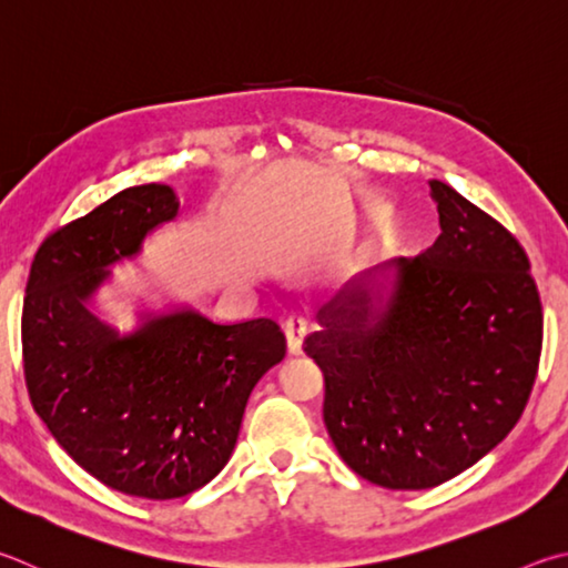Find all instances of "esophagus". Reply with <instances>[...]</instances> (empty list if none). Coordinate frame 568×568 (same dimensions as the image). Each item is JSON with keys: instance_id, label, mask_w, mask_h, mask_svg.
<instances>
[{"instance_id": "1", "label": "esophagus", "mask_w": 568, "mask_h": 568, "mask_svg": "<svg viewBox=\"0 0 568 568\" xmlns=\"http://www.w3.org/2000/svg\"><path fill=\"white\" fill-rule=\"evenodd\" d=\"M307 329H311V320L305 315H291L285 320V343H287V353L291 355H301L303 353V343Z\"/></svg>"}]
</instances>
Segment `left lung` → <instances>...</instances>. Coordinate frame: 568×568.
I'll return each mask as SVG.
<instances>
[{
	"mask_svg": "<svg viewBox=\"0 0 568 568\" xmlns=\"http://www.w3.org/2000/svg\"><path fill=\"white\" fill-rule=\"evenodd\" d=\"M429 191L439 239L349 283L305 339L325 375L329 439L385 489L437 487L497 447L541 355V301L519 241L452 185ZM387 270L393 281L377 282Z\"/></svg>",
	"mask_w": 568,
	"mask_h": 568,
	"instance_id": "left-lung-1",
	"label": "left lung"
}]
</instances>
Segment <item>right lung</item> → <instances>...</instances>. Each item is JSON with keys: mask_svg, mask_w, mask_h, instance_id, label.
<instances>
[{"mask_svg": "<svg viewBox=\"0 0 568 568\" xmlns=\"http://www.w3.org/2000/svg\"><path fill=\"white\" fill-rule=\"evenodd\" d=\"M179 209L171 185H133L51 233L22 311L37 415L91 477L156 501L185 497L225 467L253 387L285 357V335L267 317L221 325L176 307L121 335L89 311L106 267L136 255Z\"/></svg>", "mask_w": 568, "mask_h": 568, "instance_id": "add662e5", "label": "right lung"}]
</instances>
